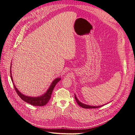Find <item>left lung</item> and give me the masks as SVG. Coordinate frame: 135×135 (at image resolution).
<instances>
[{
	"label": "left lung",
	"mask_w": 135,
	"mask_h": 135,
	"mask_svg": "<svg viewBox=\"0 0 135 135\" xmlns=\"http://www.w3.org/2000/svg\"><path fill=\"white\" fill-rule=\"evenodd\" d=\"M74 98H75L76 101L77 103H78V105H79V106L82 107V108H98V107H102L103 106H104V105H105V104H103V105H101V106H90V105H88V104H84V103H82L81 102L79 101L78 100V98H77V97H76L75 94H74Z\"/></svg>",
	"instance_id": "1"
}]
</instances>
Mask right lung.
Listing matches in <instances>:
<instances>
[{
    "label": "right lung",
    "mask_w": 135,
    "mask_h": 135,
    "mask_svg": "<svg viewBox=\"0 0 135 135\" xmlns=\"http://www.w3.org/2000/svg\"><path fill=\"white\" fill-rule=\"evenodd\" d=\"M11 68H12V64L11 65V70H10V72H11V77L12 79V81L13 82L14 89H15V90L16 91L18 95L25 102H26L29 104H32V105L35 106H43L46 105V104L48 103V102L49 101L50 98H51V97L52 93L53 90L55 86H56L57 83L61 79V78H57L55 79L52 82L51 85H50L49 87L47 89V92L46 93H44L43 94H42V96H40L38 97L28 96H26V95H24V94H22L17 89L16 86H15V84L13 82V79L12 78V73H11V72H11Z\"/></svg>",
    "instance_id": "right-lung-1"
}]
</instances>
